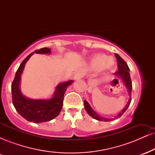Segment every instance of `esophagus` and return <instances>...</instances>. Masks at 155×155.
Segmentation results:
<instances>
[{"instance_id": "34e87169", "label": "esophagus", "mask_w": 155, "mask_h": 155, "mask_svg": "<svg viewBox=\"0 0 155 155\" xmlns=\"http://www.w3.org/2000/svg\"><path fill=\"white\" fill-rule=\"evenodd\" d=\"M84 75V74L83 71H77L75 74V75H74V78H75V79H80L83 77Z\"/></svg>"}]
</instances>
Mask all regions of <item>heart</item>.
<instances>
[{"label": "heart", "mask_w": 155, "mask_h": 155, "mask_svg": "<svg viewBox=\"0 0 155 155\" xmlns=\"http://www.w3.org/2000/svg\"><path fill=\"white\" fill-rule=\"evenodd\" d=\"M114 64V60L111 58H106L105 54H96L90 60V65L94 68L101 67L102 69H109Z\"/></svg>", "instance_id": "1"}]
</instances>
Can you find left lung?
I'll list each match as a JSON object with an SVG mask.
<instances>
[{"mask_svg":"<svg viewBox=\"0 0 155 155\" xmlns=\"http://www.w3.org/2000/svg\"><path fill=\"white\" fill-rule=\"evenodd\" d=\"M114 55L117 58V66H118V71H117V72H115L114 75L118 76L119 78H120V79L122 80L124 84L125 85L126 88H127V90H128L130 98H129V101H128V102H127V105L125 106V107L123 108V110H122L121 112H120V113H119L116 117H114V119L120 118V117L124 113V111L127 109V108L129 107L130 104V102H131V92H132V88H133L132 81H131L130 76V71H129L130 68H129L128 65H127V64L125 63V61H124V60L122 59V58H121L120 55L117 54H115ZM115 79L118 80L117 79ZM115 79H114V80H115ZM84 104L85 109H86V111L88 113V114L90 115V116H91L92 118L95 119V120H97L98 121H104V122H109V121L112 120V119L104 118V117L99 116L97 114H96L95 112L92 110L91 106H90V104H88L87 101L84 100Z\"/></svg>","mask_w":155,"mask_h":155,"instance_id":"8db88e82","label":"left lung"}]
</instances>
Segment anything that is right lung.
<instances>
[{
    "instance_id": "obj_1",
    "label": "right lung",
    "mask_w": 155,
    "mask_h": 155,
    "mask_svg": "<svg viewBox=\"0 0 155 155\" xmlns=\"http://www.w3.org/2000/svg\"><path fill=\"white\" fill-rule=\"evenodd\" d=\"M34 53L49 54L51 51L49 48L38 49L30 54L22 62L16 72L15 79L12 84V103L16 110L23 118L29 122L40 123L50 121L58 116L63 107L64 94L68 86L71 84L73 81L70 80L59 84L55 89L53 97L48 100H33L25 97L19 88L21 74L27 61Z\"/></svg>"
}]
</instances>
